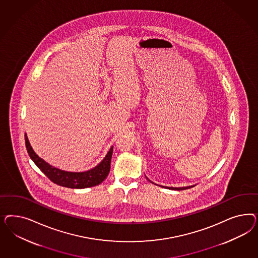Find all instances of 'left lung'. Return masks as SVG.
Here are the masks:
<instances>
[{
    "mask_svg": "<svg viewBox=\"0 0 258 258\" xmlns=\"http://www.w3.org/2000/svg\"><path fill=\"white\" fill-rule=\"evenodd\" d=\"M146 178H147V176H146ZM148 179V178H147ZM149 180V179H148ZM151 183H154L153 181H151V180H149ZM196 184L194 185H190V186H184V187H169V186H165V188H167V189H171V190H184V189H188V188L194 187ZM162 186V185H161ZM162 187H164V186H162Z\"/></svg>",
    "mask_w": 258,
    "mask_h": 258,
    "instance_id": "1",
    "label": "left lung"
}]
</instances>
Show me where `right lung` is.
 <instances>
[{
    "instance_id": "right-lung-1",
    "label": "right lung",
    "mask_w": 258,
    "mask_h": 258,
    "mask_svg": "<svg viewBox=\"0 0 258 258\" xmlns=\"http://www.w3.org/2000/svg\"><path fill=\"white\" fill-rule=\"evenodd\" d=\"M24 137H25L26 149L32 161L55 184H58L64 187L77 188V189L93 187L100 184L109 175L113 147L109 149L107 155L99 164L94 166V168L82 172L65 171L48 164L43 159L38 156L34 151V149H32L26 133Z\"/></svg>"
}]
</instances>
